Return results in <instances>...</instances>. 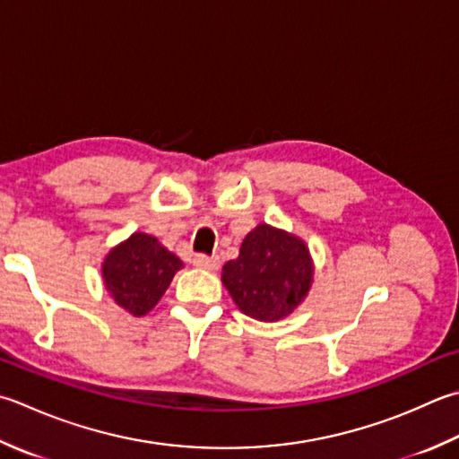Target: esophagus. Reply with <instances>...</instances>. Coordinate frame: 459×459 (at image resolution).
I'll return each instance as SVG.
<instances>
[{
    "label": "esophagus",
    "mask_w": 459,
    "mask_h": 459,
    "mask_svg": "<svg viewBox=\"0 0 459 459\" xmlns=\"http://www.w3.org/2000/svg\"><path fill=\"white\" fill-rule=\"evenodd\" d=\"M193 263H195V266H199V268H204V271H217V268H219V264H221V260H219V256H206V255H196V256L193 258Z\"/></svg>",
    "instance_id": "esophagus-1"
}]
</instances>
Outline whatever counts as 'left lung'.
Instances as JSON below:
<instances>
[{
  "mask_svg": "<svg viewBox=\"0 0 459 459\" xmlns=\"http://www.w3.org/2000/svg\"><path fill=\"white\" fill-rule=\"evenodd\" d=\"M314 264L304 240L258 224L240 245L238 258L222 266V284L247 316L278 322L307 299Z\"/></svg>",
  "mask_w": 459,
  "mask_h": 459,
  "instance_id": "8db88e82",
  "label": "left lung"
}]
</instances>
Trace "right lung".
Instances as JSON below:
<instances>
[{"mask_svg":"<svg viewBox=\"0 0 459 459\" xmlns=\"http://www.w3.org/2000/svg\"><path fill=\"white\" fill-rule=\"evenodd\" d=\"M181 268L183 260L167 250L155 237L134 232L109 250L101 273L111 299L133 316H143L155 308L175 273Z\"/></svg>","mask_w":459,"mask_h":459,"instance_id":"right-lung-1","label":"right lung"}]
</instances>
